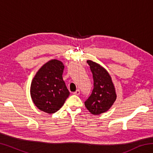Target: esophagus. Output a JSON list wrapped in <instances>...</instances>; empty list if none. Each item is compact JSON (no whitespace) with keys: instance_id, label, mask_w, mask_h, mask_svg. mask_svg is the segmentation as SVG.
Returning <instances> with one entry per match:
<instances>
[{"instance_id":"34e87169","label":"esophagus","mask_w":153,"mask_h":153,"mask_svg":"<svg viewBox=\"0 0 153 153\" xmlns=\"http://www.w3.org/2000/svg\"><path fill=\"white\" fill-rule=\"evenodd\" d=\"M80 94V90H77L76 92H74V94L75 95H79Z\"/></svg>"}]
</instances>
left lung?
Returning a JSON list of instances; mask_svg holds the SVG:
<instances>
[{
	"label": "left lung",
	"mask_w": 153,
	"mask_h": 153,
	"mask_svg": "<svg viewBox=\"0 0 153 153\" xmlns=\"http://www.w3.org/2000/svg\"><path fill=\"white\" fill-rule=\"evenodd\" d=\"M92 71L94 87L85 101L87 109L94 115H99L109 109L116 100V93L111 77L100 65L87 61Z\"/></svg>",
	"instance_id": "8db88e82"
}]
</instances>
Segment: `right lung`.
I'll use <instances>...</instances> for the list:
<instances>
[{
    "instance_id": "obj_1",
    "label": "right lung",
    "mask_w": 153,
    "mask_h": 153,
    "mask_svg": "<svg viewBox=\"0 0 153 153\" xmlns=\"http://www.w3.org/2000/svg\"><path fill=\"white\" fill-rule=\"evenodd\" d=\"M64 65L53 59L44 65L33 77L31 84V97L35 105L47 113L61 108L69 95L63 79Z\"/></svg>"
}]
</instances>
